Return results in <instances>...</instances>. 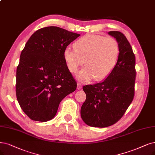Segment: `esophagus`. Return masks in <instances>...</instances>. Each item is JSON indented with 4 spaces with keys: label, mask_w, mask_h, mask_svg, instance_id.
Listing matches in <instances>:
<instances>
[{
    "label": "esophagus",
    "mask_w": 155,
    "mask_h": 155,
    "mask_svg": "<svg viewBox=\"0 0 155 155\" xmlns=\"http://www.w3.org/2000/svg\"><path fill=\"white\" fill-rule=\"evenodd\" d=\"M82 84L80 83H78V84H77V89L78 90H81V88H82Z\"/></svg>",
    "instance_id": "obj_1"
}]
</instances>
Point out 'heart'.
<instances>
[{
	"mask_svg": "<svg viewBox=\"0 0 155 155\" xmlns=\"http://www.w3.org/2000/svg\"><path fill=\"white\" fill-rule=\"evenodd\" d=\"M119 55L120 46L116 39L92 34L82 36L74 47L67 46L64 51L67 68L72 74L84 64V60L86 66L76 75L82 82L106 79L114 69Z\"/></svg>",
	"mask_w": 155,
	"mask_h": 155,
	"instance_id": "1",
	"label": "heart"
}]
</instances>
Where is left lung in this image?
Instances as JSON below:
<instances>
[{
	"label": "left lung",
	"mask_w": 155,
	"mask_h": 155,
	"mask_svg": "<svg viewBox=\"0 0 155 155\" xmlns=\"http://www.w3.org/2000/svg\"><path fill=\"white\" fill-rule=\"evenodd\" d=\"M119 43L120 55L114 69L102 83L86 85V98L81 108L83 121L90 127L113 125L124 115L135 94V57L126 37L110 31Z\"/></svg>",
	"instance_id": "1"
}]
</instances>
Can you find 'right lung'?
Returning <instances> with one entry per match:
<instances>
[{
  "mask_svg": "<svg viewBox=\"0 0 155 155\" xmlns=\"http://www.w3.org/2000/svg\"><path fill=\"white\" fill-rule=\"evenodd\" d=\"M80 34L58 27L40 28L30 37L16 69V95L31 120L48 121L56 114L60 102L76 90L64 51Z\"/></svg>",
  "mask_w": 155,
  "mask_h": 155,
  "instance_id": "add662e5",
  "label": "right lung"
}]
</instances>
